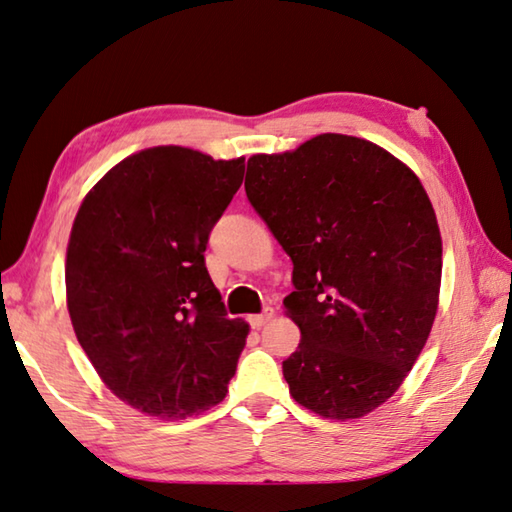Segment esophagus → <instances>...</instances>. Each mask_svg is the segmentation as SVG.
<instances>
[{
    "mask_svg": "<svg viewBox=\"0 0 512 512\" xmlns=\"http://www.w3.org/2000/svg\"><path fill=\"white\" fill-rule=\"evenodd\" d=\"M272 315H274V311L272 308H265V313H261V315H249V324H251V329H263V326L272 320Z\"/></svg>",
    "mask_w": 512,
    "mask_h": 512,
    "instance_id": "obj_1",
    "label": "esophagus"
}]
</instances>
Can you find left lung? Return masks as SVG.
I'll return each instance as SVG.
<instances>
[{
	"label": "left lung",
	"instance_id": "8db88e82",
	"mask_svg": "<svg viewBox=\"0 0 512 512\" xmlns=\"http://www.w3.org/2000/svg\"><path fill=\"white\" fill-rule=\"evenodd\" d=\"M245 190L292 261V399L329 420L372 413L413 370L438 311L442 240L420 179L374 142L322 133L251 156Z\"/></svg>",
	"mask_w": 512,
	"mask_h": 512
}]
</instances>
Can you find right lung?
Segmentation results:
<instances>
[{"instance_id":"obj_1","label":"right lung","mask_w":512,"mask_h":512,"mask_svg":"<svg viewBox=\"0 0 512 512\" xmlns=\"http://www.w3.org/2000/svg\"><path fill=\"white\" fill-rule=\"evenodd\" d=\"M242 174L245 158L152 147L108 170L74 217L65 261L74 333L113 395L140 413H204L236 374L249 324L226 317L204 251Z\"/></svg>"}]
</instances>
